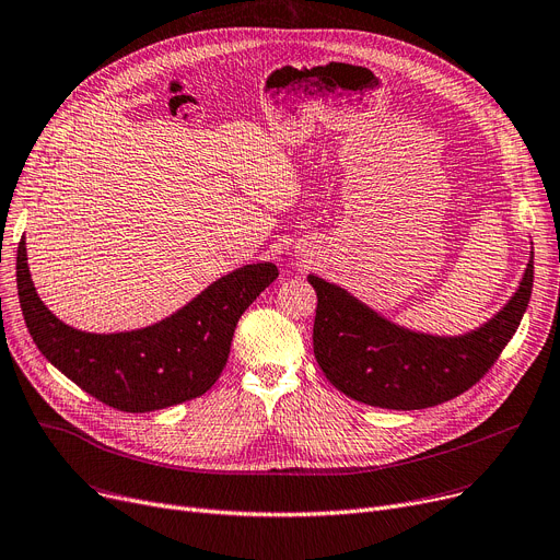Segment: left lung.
<instances>
[{
	"instance_id": "1",
	"label": "left lung",
	"mask_w": 560,
	"mask_h": 560,
	"mask_svg": "<svg viewBox=\"0 0 560 560\" xmlns=\"http://www.w3.org/2000/svg\"><path fill=\"white\" fill-rule=\"evenodd\" d=\"M308 283L317 292L315 361L331 384L370 406L418 410L472 388L502 354L532 300L534 252L513 298L460 336L406 329L327 279L308 275Z\"/></svg>"
}]
</instances>
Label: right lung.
<instances>
[{
	"label": "right lung",
	"mask_w": 560,
	"mask_h": 560,
	"mask_svg": "<svg viewBox=\"0 0 560 560\" xmlns=\"http://www.w3.org/2000/svg\"><path fill=\"white\" fill-rule=\"evenodd\" d=\"M20 308L40 354L95 399L127 413H150L209 390L222 374L235 325L279 270L252 262L233 270L156 325L91 334L58 319L38 298L18 245Z\"/></svg>",
	"instance_id": "obj_1"
}]
</instances>
